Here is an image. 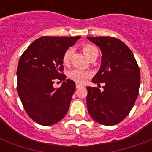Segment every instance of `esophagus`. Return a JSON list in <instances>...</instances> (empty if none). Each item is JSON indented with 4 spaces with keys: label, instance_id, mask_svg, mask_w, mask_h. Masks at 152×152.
<instances>
[{
    "label": "esophagus",
    "instance_id": "34e87169",
    "mask_svg": "<svg viewBox=\"0 0 152 152\" xmlns=\"http://www.w3.org/2000/svg\"><path fill=\"white\" fill-rule=\"evenodd\" d=\"M76 88H81V87H83V86L81 85V84H79V83H76Z\"/></svg>",
    "mask_w": 152,
    "mask_h": 152
}]
</instances>
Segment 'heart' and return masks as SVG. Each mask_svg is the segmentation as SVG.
<instances>
[{
	"mask_svg": "<svg viewBox=\"0 0 152 152\" xmlns=\"http://www.w3.org/2000/svg\"><path fill=\"white\" fill-rule=\"evenodd\" d=\"M82 50L85 56L88 57V59L91 57H92L93 55L95 53H98V50L95 46L91 45V44H86L82 47ZM72 53V49H68L65 52H64L63 57H62V62L64 65H68L70 63V60H71ZM91 73L90 72L85 71V70H82V69H72L70 71L69 74V78L72 80L73 81L76 82L78 83H83L89 77L91 76Z\"/></svg>",
	"mask_w": 152,
	"mask_h": 152,
	"instance_id": "obj_1",
	"label": "heart"
}]
</instances>
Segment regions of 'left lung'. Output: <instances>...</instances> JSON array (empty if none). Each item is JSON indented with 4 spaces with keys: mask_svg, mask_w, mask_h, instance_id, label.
<instances>
[{
    "mask_svg": "<svg viewBox=\"0 0 152 152\" xmlns=\"http://www.w3.org/2000/svg\"><path fill=\"white\" fill-rule=\"evenodd\" d=\"M102 51L101 68L92 79L103 91L88 87V113L97 122L114 125L129 113L139 95L140 73L130 49L113 37H88Z\"/></svg>",
    "mask_w": 152,
    "mask_h": 152,
    "instance_id": "left-lung-1",
    "label": "left lung"
}]
</instances>
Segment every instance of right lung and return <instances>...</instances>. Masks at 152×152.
Segmentation results:
<instances>
[{"mask_svg":"<svg viewBox=\"0 0 152 152\" xmlns=\"http://www.w3.org/2000/svg\"><path fill=\"white\" fill-rule=\"evenodd\" d=\"M80 36H43L30 45L17 66V92L27 115L39 125L49 126L66 115L76 90L75 82L62 73L64 52ZM63 81L56 89L53 80Z\"/></svg>","mask_w":152,"mask_h":152,"instance_id":"right-lung-1","label":"right lung"}]
</instances>
